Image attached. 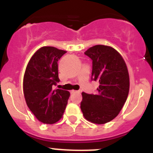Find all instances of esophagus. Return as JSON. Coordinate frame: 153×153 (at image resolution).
Returning <instances> with one entry per match:
<instances>
[{"label": "esophagus", "mask_w": 153, "mask_h": 153, "mask_svg": "<svg viewBox=\"0 0 153 153\" xmlns=\"http://www.w3.org/2000/svg\"><path fill=\"white\" fill-rule=\"evenodd\" d=\"M77 92H79V91H76V90H71V91H70V93H77Z\"/></svg>", "instance_id": "esophagus-1"}]
</instances>
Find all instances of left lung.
Segmentation results:
<instances>
[{
	"label": "left lung",
	"mask_w": 153,
	"mask_h": 153,
	"mask_svg": "<svg viewBox=\"0 0 153 153\" xmlns=\"http://www.w3.org/2000/svg\"><path fill=\"white\" fill-rule=\"evenodd\" d=\"M84 53L93 61L91 79L99 81L100 86L96 94L82 93L80 109L90 122L106 123L117 117L129 94L126 64L122 56L109 46H93Z\"/></svg>",
	"instance_id": "1"
}]
</instances>
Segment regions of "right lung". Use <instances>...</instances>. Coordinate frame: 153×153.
<instances>
[{"mask_svg":"<svg viewBox=\"0 0 153 153\" xmlns=\"http://www.w3.org/2000/svg\"><path fill=\"white\" fill-rule=\"evenodd\" d=\"M67 51L43 47L35 53L27 66L24 76V94L27 105L41 123L53 124L63 117L70 97L67 90L56 89L58 60Z\"/></svg>","mask_w":153,"mask_h":153,"instance_id":"right-lung-1","label":"right lung"}]
</instances>
